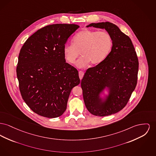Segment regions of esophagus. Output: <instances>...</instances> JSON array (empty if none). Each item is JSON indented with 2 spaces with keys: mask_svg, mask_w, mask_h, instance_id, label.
<instances>
[{
  "mask_svg": "<svg viewBox=\"0 0 156 156\" xmlns=\"http://www.w3.org/2000/svg\"><path fill=\"white\" fill-rule=\"evenodd\" d=\"M83 75H84V73L83 71H79V77H80L81 80H82V78H83Z\"/></svg>",
  "mask_w": 156,
  "mask_h": 156,
  "instance_id": "obj_1",
  "label": "esophagus"
}]
</instances>
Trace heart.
<instances>
[{"instance_id":"heart-1","label":"heart","mask_w":156,"mask_h":156,"mask_svg":"<svg viewBox=\"0 0 156 156\" xmlns=\"http://www.w3.org/2000/svg\"><path fill=\"white\" fill-rule=\"evenodd\" d=\"M113 45L111 35L106 31L84 29L76 34L73 44H65L64 55L66 61L74 64L80 55L76 65L82 68L91 63L96 65L103 62L109 55Z\"/></svg>"}]
</instances>
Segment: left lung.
Here are the masks:
<instances>
[{
	"label": "left lung",
	"instance_id": "left-lung-1",
	"mask_svg": "<svg viewBox=\"0 0 156 156\" xmlns=\"http://www.w3.org/2000/svg\"><path fill=\"white\" fill-rule=\"evenodd\" d=\"M105 29L111 35L113 45L109 55L100 64L88 68L81 85L85 105L92 114L104 117L124 108L137 83L138 60L131 39L109 22L92 23L87 27ZM109 95L100 94L106 87Z\"/></svg>",
	"mask_w": 156,
	"mask_h": 156
}]
</instances>
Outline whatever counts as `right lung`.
Here are the masks:
<instances>
[{
    "mask_svg": "<svg viewBox=\"0 0 156 156\" xmlns=\"http://www.w3.org/2000/svg\"><path fill=\"white\" fill-rule=\"evenodd\" d=\"M75 24H54L37 30L19 54L16 67L19 90L28 107L47 117L61 116L69 94L80 83L78 71L66 62L64 46L79 28Z\"/></svg>",
    "mask_w": 156,
    "mask_h": 156,
    "instance_id": "obj_1",
    "label": "right lung"
}]
</instances>
